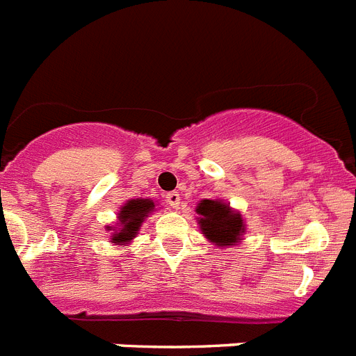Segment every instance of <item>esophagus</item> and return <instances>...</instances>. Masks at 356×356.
Returning a JSON list of instances; mask_svg holds the SVG:
<instances>
[{
    "instance_id": "esophagus-1",
    "label": "esophagus",
    "mask_w": 356,
    "mask_h": 356,
    "mask_svg": "<svg viewBox=\"0 0 356 356\" xmlns=\"http://www.w3.org/2000/svg\"><path fill=\"white\" fill-rule=\"evenodd\" d=\"M165 198H167V203H169L172 209L180 207V194L178 193H167Z\"/></svg>"
}]
</instances>
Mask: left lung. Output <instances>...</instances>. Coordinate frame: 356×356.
Wrapping results in <instances>:
<instances>
[{"mask_svg": "<svg viewBox=\"0 0 356 356\" xmlns=\"http://www.w3.org/2000/svg\"><path fill=\"white\" fill-rule=\"evenodd\" d=\"M196 221L200 230L218 248H229L243 241L247 225L241 212L230 207L223 200H202L196 205Z\"/></svg>", "mask_w": 356, "mask_h": 356, "instance_id": "left-lung-1", "label": "left lung"}]
</instances>
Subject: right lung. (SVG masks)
Masks as SVG:
<instances>
[{
	"instance_id": "right-lung-1",
	"label": "right lung",
	"mask_w": 356,
	"mask_h": 356,
	"mask_svg": "<svg viewBox=\"0 0 356 356\" xmlns=\"http://www.w3.org/2000/svg\"><path fill=\"white\" fill-rule=\"evenodd\" d=\"M154 207L156 203L149 198L127 200L117 212V223L106 225V230L109 232V243L118 247H127L138 236L142 223L145 218H149V214H153Z\"/></svg>"
}]
</instances>
